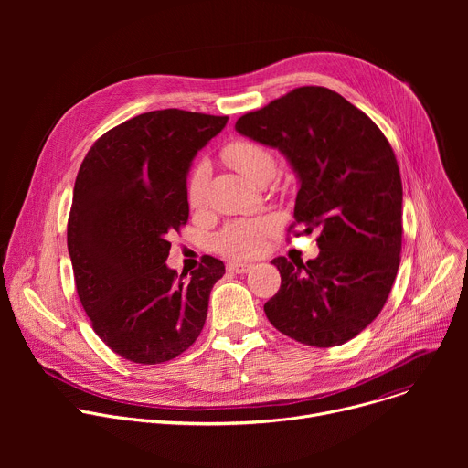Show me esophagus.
<instances>
[{"label":"esophagus","instance_id":"34e87169","mask_svg":"<svg viewBox=\"0 0 468 468\" xmlns=\"http://www.w3.org/2000/svg\"><path fill=\"white\" fill-rule=\"evenodd\" d=\"M251 271H253V264H248V262L233 261L228 264V272H231V274H248Z\"/></svg>","mask_w":468,"mask_h":468}]
</instances>
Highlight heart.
Returning <instances> with one entry per match:
<instances>
[{"label": "heart", "mask_w": 468, "mask_h": 468, "mask_svg": "<svg viewBox=\"0 0 468 468\" xmlns=\"http://www.w3.org/2000/svg\"><path fill=\"white\" fill-rule=\"evenodd\" d=\"M222 157L237 172L253 183L269 181L276 170V157L272 152L250 139H233L222 148ZM209 168L206 163H199L188 176L186 181V199L188 206L197 209L206 199ZM276 228L274 217L240 218L229 222L215 239V246L235 259H250L261 253L264 239Z\"/></svg>", "instance_id": "obj_1"}]
</instances>
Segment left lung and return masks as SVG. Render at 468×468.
Here are the masks:
<instances>
[{"mask_svg":"<svg viewBox=\"0 0 468 468\" xmlns=\"http://www.w3.org/2000/svg\"><path fill=\"white\" fill-rule=\"evenodd\" d=\"M235 129L289 159L300 179L291 228L318 231L316 259L272 261L282 287L264 303L266 318L302 345L348 343L379 314L399 266L402 177L388 141L325 87L294 89Z\"/></svg>","mask_w":468,"mask_h":468,"instance_id":"left-lung-1","label":"left lung"}]
</instances>
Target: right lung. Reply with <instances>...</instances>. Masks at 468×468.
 <instances>
[{
  "label": "right lung",
  "instance_id": "obj_1",
  "mask_svg": "<svg viewBox=\"0 0 468 468\" xmlns=\"http://www.w3.org/2000/svg\"><path fill=\"white\" fill-rule=\"evenodd\" d=\"M228 116L152 111L101 135L85 155L69 217L80 302L120 357L157 365L204 329L224 262L206 257L190 278L166 266L170 237L188 220L186 174Z\"/></svg>",
  "mask_w": 468,
  "mask_h": 468
}]
</instances>
